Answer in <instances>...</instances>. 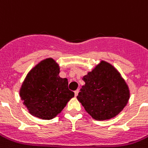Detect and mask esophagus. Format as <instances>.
<instances>
[{
	"mask_svg": "<svg viewBox=\"0 0 148 148\" xmlns=\"http://www.w3.org/2000/svg\"><path fill=\"white\" fill-rule=\"evenodd\" d=\"M79 89H78V90L75 91V92H74V93H75V97H76V96H78V95H79Z\"/></svg>",
	"mask_w": 148,
	"mask_h": 148,
	"instance_id": "obj_1",
	"label": "esophagus"
}]
</instances>
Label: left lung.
Masks as SVG:
<instances>
[{"mask_svg": "<svg viewBox=\"0 0 148 148\" xmlns=\"http://www.w3.org/2000/svg\"><path fill=\"white\" fill-rule=\"evenodd\" d=\"M82 79L85 84L77 99L94 119L114 118L126 106L130 97L129 88L112 64L101 60Z\"/></svg>", "mask_w": 148, "mask_h": 148, "instance_id": "1", "label": "left lung"}]
</instances>
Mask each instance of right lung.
Instances as JSON below:
<instances>
[{"label": "right lung", "instance_id": "right-lung-1", "mask_svg": "<svg viewBox=\"0 0 148 148\" xmlns=\"http://www.w3.org/2000/svg\"><path fill=\"white\" fill-rule=\"evenodd\" d=\"M60 72L59 64L49 57L38 62L25 76L19 96L33 116L53 119L74 97L68 88V79L60 77Z\"/></svg>", "mask_w": 148, "mask_h": 148}]
</instances>
